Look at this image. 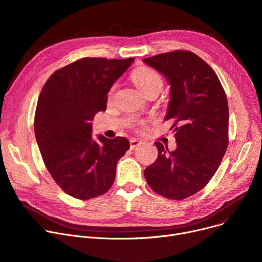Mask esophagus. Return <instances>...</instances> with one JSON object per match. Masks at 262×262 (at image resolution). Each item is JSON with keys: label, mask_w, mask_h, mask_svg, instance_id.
Segmentation results:
<instances>
[{"label": "esophagus", "mask_w": 262, "mask_h": 262, "mask_svg": "<svg viewBox=\"0 0 262 262\" xmlns=\"http://www.w3.org/2000/svg\"><path fill=\"white\" fill-rule=\"evenodd\" d=\"M129 144H130V150H134V149H136L137 147H139L140 144H142V141L138 140V139H130Z\"/></svg>", "instance_id": "34e87169"}]
</instances>
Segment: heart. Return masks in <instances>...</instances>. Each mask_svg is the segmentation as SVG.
Masks as SVG:
<instances>
[{
  "mask_svg": "<svg viewBox=\"0 0 262 262\" xmlns=\"http://www.w3.org/2000/svg\"><path fill=\"white\" fill-rule=\"evenodd\" d=\"M133 80L141 93L146 94L148 91L159 87L162 89L163 81L161 75L150 68H139L133 73ZM116 85H113L110 90V96L114 93Z\"/></svg>",
  "mask_w": 262,
  "mask_h": 262,
  "instance_id": "b5f03b06",
  "label": "heart"
}]
</instances>
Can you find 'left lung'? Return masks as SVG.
<instances>
[{"label":"left lung","instance_id":"obj_1","mask_svg":"<svg viewBox=\"0 0 262 262\" xmlns=\"http://www.w3.org/2000/svg\"><path fill=\"white\" fill-rule=\"evenodd\" d=\"M143 62L170 86L165 121L175 122L177 142L175 151L154 142L159 156L144 169V178L164 198L187 199L207 185L228 148L227 96L215 71L191 52L164 53Z\"/></svg>","mask_w":262,"mask_h":262}]
</instances>
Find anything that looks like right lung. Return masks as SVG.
<instances>
[{"instance_id": "add662e5", "label": "right lung", "mask_w": 262, "mask_h": 262, "mask_svg": "<svg viewBox=\"0 0 262 262\" xmlns=\"http://www.w3.org/2000/svg\"><path fill=\"white\" fill-rule=\"evenodd\" d=\"M135 58H83L55 71L38 97L34 134L45 166L67 194L90 200L113 185L116 164L129 149L124 137L92 136L94 116Z\"/></svg>"}]
</instances>
